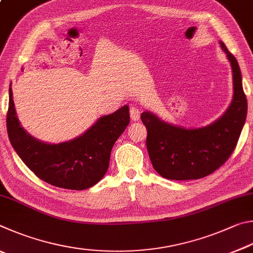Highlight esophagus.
I'll use <instances>...</instances> for the list:
<instances>
[{
  "instance_id": "1",
  "label": "esophagus",
  "mask_w": 253,
  "mask_h": 253,
  "mask_svg": "<svg viewBox=\"0 0 253 253\" xmlns=\"http://www.w3.org/2000/svg\"><path fill=\"white\" fill-rule=\"evenodd\" d=\"M130 117L132 121H139L140 120V109L138 106H132L130 109Z\"/></svg>"
}]
</instances>
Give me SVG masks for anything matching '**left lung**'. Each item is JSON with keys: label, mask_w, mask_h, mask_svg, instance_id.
<instances>
[{"label": "left lung", "mask_w": 253, "mask_h": 253, "mask_svg": "<svg viewBox=\"0 0 253 253\" xmlns=\"http://www.w3.org/2000/svg\"><path fill=\"white\" fill-rule=\"evenodd\" d=\"M220 44L231 63L234 91L231 104L222 117L201 129H184L163 122L150 112L141 114L148 130L150 160L163 178H205L224 165L237 147L246 122L248 103L238 61L222 42Z\"/></svg>", "instance_id": "1"}]
</instances>
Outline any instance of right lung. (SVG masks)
<instances>
[{"label": "right lung", "instance_id": "1", "mask_svg": "<svg viewBox=\"0 0 253 253\" xmlns=\"http://www.w3.org/2000/svg\"><path fill=\"white\" fill-rule=\"evenodd\" d=\"M8 95V139L22 161L38 178L70 190L88 189L103 178L113 144L130 123L129 106L124 105L114 113L100 118L77 139L48 144L26 133L16 118L11 87Z\"/></svg>", "mask_w": 253, "mask_h": 253}]
</instances>
